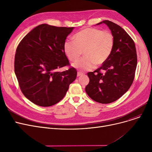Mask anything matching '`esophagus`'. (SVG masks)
I'll list each match as a JSON object with an SVG mask.
<instances>
[{"instance_id": "1", "label": "esophagus", "mask_w": 152, "mask_h": 152, "mask_svg": "<svg viewBox=\"0 0 152 152\" xmlns=\"http://www.w3.org/2000/svg\"><path fill=\"white\" fill-rule=\"evenodd\" d=\"M84 74L83 73H81V72H79V71H78L77 72V76H83Z\"/></svg>"}]
</instances>
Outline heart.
I'll return each mask as SVG.
<instances>
[{
  "mask_svg": "<svg viewBox=\"0 0 152 152\" xmlns=\"http://www.w3.org/2000/svg\"><path fill=\"white\" fill-rule=\"evenodd\" d=\"M74 40H66L63 49L69 61H76L83 51L84 57L73 66L82 71L91 70L95 65H103L110 57L114 47V37L109 31L84 28L76 33Z\"/></svg>",
  "mask_w": 152,
  "mask_h": 152,
  "instance_id": "1",
  "label": "heart"
}]
</instances>
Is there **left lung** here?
Returning a JSON list of instances; mask_svg holds the SVG:
<instances>
[{
	"instance_id": "8db88e82",
	"label": "left lung",
	"mask_w": 152,
	"mask_h": 152,
	"mask_svg": "<svg viewBox=\"0 0 152 152\" xmlns=\"http://www.w3.org/2000/svg\"><path fill=\"white\" fill-rule=\"evenodd\" d=\"M105 23L114 37V47L108 59L101 67L87 73L89 83L86 92L93 100L110 103L120 98L132 85L137 58L134 42L119 25L109 20Z\"/></svg>"
}]
</instances>
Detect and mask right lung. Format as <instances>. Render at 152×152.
I'll use <instances>...</instances> for the list:
<instances>
[{"label":"right lung","instance_id":"obj_1","mask_svg":"<svg viewBox=\"0 0 152 152\" xmlns=\"http://www.w3.org/2000/svg\"><path fill=\"white\" fill-rule=\"evenodd\" d=\"M73 27L42 24L27 34L19 43L15 57V73L23 95L34 104L50 107L65 97L76 78L63 49L66 37Z\"/></svg>","mask_w":152,"mask_h":152}]
</instances>
